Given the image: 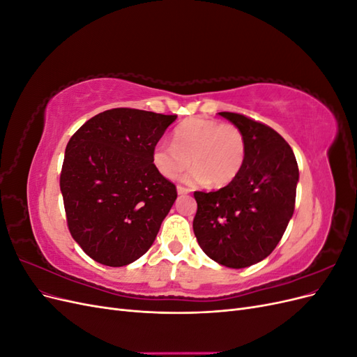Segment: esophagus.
<instances>
[{"label": "esophagus", "instance_id": "obj_1", "mask_svg": "<svg viewBox=\"0 0 357 357\" xmlns=\"http://www.w3.org/2000/svg\"><path fill=\"white\" fill-rule=\"evenodd\" d=\"M189 192H190V189H188L185 186H177V193H178V195H188Z\"/></svg>", "mask_w": 357, "mask_h": 357}]
</instances>
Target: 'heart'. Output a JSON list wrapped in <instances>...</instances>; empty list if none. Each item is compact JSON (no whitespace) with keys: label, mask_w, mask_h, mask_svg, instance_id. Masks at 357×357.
<instances>
[{"label":"heart","mask_w":357,"mask_h":357,"mask_svg":"<svg viewBox=\"0 0 357 357\" xmlns=\"http://www.w3.org/2000/svg\"><path fill=\"white\" fill-rule=\"evenodd\" d=\"M245 153V137L238 126L190 117L174 129L172 143L156 144L152 159L159 174L169 180L188 169L192 159L195 168L185 176V181L223 188L240 176Z\"/></svg>","instance_id":"obj_1"}]
</instances>
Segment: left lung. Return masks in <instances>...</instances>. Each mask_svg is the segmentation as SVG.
Here are the masks:
<instances>
[{"label": "left lung", "mask_w": 357, "mask_h": 357, "mask_svg": "<svg viewBox=\"0 0 357 357\" xmlns=\"http://www.w3.org/2000/svg\"><path fill=\"white\" fill-rule=\"evenodd\" d=\"M238 126L247 144L244 167L228 186L195 192L193 232L213 261L245 268L273 253L294 215L299 169L286 139L261 122L222 112Z\"/></svg>", "instance_id": "obj_1"}]
</instances>
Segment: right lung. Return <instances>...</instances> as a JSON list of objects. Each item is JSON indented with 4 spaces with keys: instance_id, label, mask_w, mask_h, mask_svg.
I'll use <instances>...</instances> for the list:
<instances>
[{
    "instance_id": "1",
    "label": "right lung",
    "mask_w": 357,
    "mask_h": 357,
    "mask_svg": "<svg viewBox=\"0 0 357 357\" xmlns=\"http://www.w3.org/2000/svg\"><path fill=\"white\" fill-rule=\"evenodd\" d=\"M176 119L112 109L70 138L59 180L63 207L71 236L93 261L125 266L153 244L177 189L152 155Z\"/></svg>"
}]
</instances>
